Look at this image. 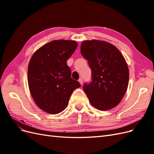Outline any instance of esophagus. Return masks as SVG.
Instances as JSON below:
<instances>
[{"instance_id": "obj_1", "label": "esophagus", "mask_w": 154, "mask_h": 154, "mask_svg": "<svg viewBox=\"0 0 154 154\" xmlns=\"http://www.w3.org/2000/svg\"><path fill=\"white\" fill-rule=\"evenodd\" d=\"M78 82H79V83H80V85H82V84H83V80H82V78H80V79H79V80H78Z\"/></svg>"}]
</instances>
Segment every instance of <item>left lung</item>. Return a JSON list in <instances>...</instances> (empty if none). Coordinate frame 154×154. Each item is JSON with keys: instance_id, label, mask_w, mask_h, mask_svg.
<instances>
[{"instance_id": "1", "label": "left lung", "mask_w": 154, "mask_h": 154, "mask_svg": "<svg viewBox=\"0 0 154 154\" xmlns=\"http://www.w3.org/2000/svg\"><path fill=\"white\" fill-rule=\"evenodd\" d=\"M80 51L92 71V82L83 87L91 104L100 110L114 108L128 85L129 71L123 56L114 45L97 40L83 41Z\"/></svg>"}]
</instances>
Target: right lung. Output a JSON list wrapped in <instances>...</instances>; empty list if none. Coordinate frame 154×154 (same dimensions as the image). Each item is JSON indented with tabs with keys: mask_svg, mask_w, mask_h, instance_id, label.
Here are the masks:
<instances>
[{
	"mask_svg": "<svg viewBox=\"0 0 154 154\" xmlns=\"http://www.w3.org/2000/svg\"><path fill=\"white\" fill-rule=\"evenodd\" d=\"M78 46L74 40H53L37 49L30 60L27 81L31 95L39 108L51 114L66 108L80 83L71 78L67 60Z\"/></svg>",
	"mask_w": 154,
	"mask_h": 154,
	"instance_id": "right-lung-1",
	"label": "right lung"
}]
</instances>
